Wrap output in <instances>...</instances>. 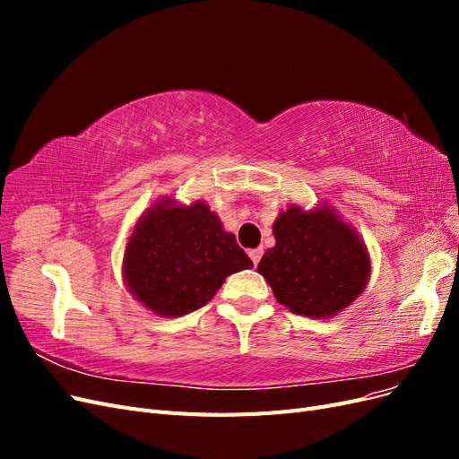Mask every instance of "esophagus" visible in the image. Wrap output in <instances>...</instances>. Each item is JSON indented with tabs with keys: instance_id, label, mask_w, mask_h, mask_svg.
Returning a JSON list of instances; mask_svg holds the SVG:
<instances>
[{
	"instance_id": "obj_1",
	"label": "esophagus",
	"mask_w": 459,
	"mask_h": 459,
	"mask_svg": "<svg viewBox=\"0 0 459 459\" xmlns=\"http://www.w3.org/2000/svg\"><path fill=\"white\" fill-rule=\"evenodd\" d=\"M248 256H251L255 266H258V262L262 258V248H253V251H248Z\"/></svg>"
}]
</instances>
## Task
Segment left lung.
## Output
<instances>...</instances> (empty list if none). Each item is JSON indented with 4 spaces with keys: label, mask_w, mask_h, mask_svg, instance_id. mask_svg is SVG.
Segmentation results:
<instances>
[{
    "label": "left lung",
    "mask_w": 459,
    "mask_h": 459,
    "mask_svg": "<svg viewBox=\"0 0 459 459\" xmlns=\"http://www.w3.org/2000/svg\"><path fill=\"white\" fill-rule=\"evenodd\" d=\"M273 238L275 247L264 253L256 270L293 314L333 317L364 293L369 253L335 208L289 206L273 221Z\"/></svg>",
    "instance_id": "8db88e82"
}]
</instances>
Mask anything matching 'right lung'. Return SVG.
I'll use <instances>...</instances> for the list:
<instances>
[{
  "label": "right lung",
  "instance_id": "1",
  "mask_svg": "<svg viewBox=\"0 0 459 459\" xmlns=\"http://www.w3.org/2000/svg\"><path fill=\"white\" fill-rule=\"evenodd\" d=\"M253 262L204 201L164 197L135 221L122 260L132 297L162 317L204 307L226 277Z\"/></svg>",
  "mask_w": 459,
  "mask_h": 459
}]
</instances>
